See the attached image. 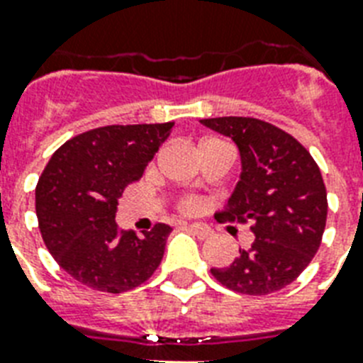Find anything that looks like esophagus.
I'll return each instance as SVG.
<instances>
[{"label": "esophagus", "instance_id": "1", "mask_svg": "<svg viewBox=\"0 0 363 363\" xmlns=\"http://www.w3.org/2000/svg\"><path fill=\"white\" fill-rule=\"evenodd\" d=\"M186 228L190 232H194L199 239H207L211 235V230L205 224H186Z\"/></svg>", "mask_w": 363, "mask_h": 363}]
</instances>
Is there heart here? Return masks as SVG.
Returning a JSON list of instances; mask_svg holds the SVG:
<instances>
[{"mask_svg":"<svg viewBox=\"0 0 363 363\" xmlns=\"http://www.w3.org/2000/svg\"><path fill=\"white\" fill-rule=\"evenodd\" d=\"M177 209L184 213V215H196V213L203 209V199L199 196H182L177 201Z\"/></svg>","mask_w":363,"mask_h":363,"instance_id":"heart-1","label":"heart"}]
</instances>
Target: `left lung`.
Listing matches in <instances>:
<instances>
[{
  "instance_id": "left-lung-1",
  "label": "left lung",
  "mask_w": 363,
  "mask_h": 363,
  "mask_svg": "<svg viewBox=\"0 0 363 363\" xmlns=\"http://www.w3.org/2000/svg\"><path fill=\"white\" fill-rule=\"evenodd\" d=\"M201 124L232 137L241 150V181L218 215L239 224L250 222L256 235L252 247H239L228 267L211 273L233 292H279L303 273L320 247L328 218L320 169L296 137L269 122L218 116Z\"/></svg>"
}]
</instances>
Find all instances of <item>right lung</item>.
<instances>
[{
  "label": "right lung",
  "mask_w": 363,
  "mask_h": 363,
  "mask_svg": "<svg viewBox=\"0 0 363 363\" xmlns=\"http://www.w3.org/2000/svg\"><path fill=\"white\" fill-rule=\"evenodd\" d=\"M104 125L71 137L48 160L35 186V213L48 252L75 281L107 294L148 281L164 258L173 228L143 235L116 226L118 198L139 181L173 128Z\"/></svg>",
  "instance_id": "add662e5"
}]
</instances>
